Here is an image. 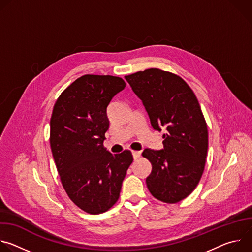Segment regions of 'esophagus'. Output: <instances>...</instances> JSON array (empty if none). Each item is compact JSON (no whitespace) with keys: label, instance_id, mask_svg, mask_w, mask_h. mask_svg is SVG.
I'll list each match as a JSON object with an SVG mask.
<instances>
[{"label":"esophagus","instance_id":"esophagus-1","mask_svg":"<svg viewBox=\"0 0 252 252\" xmlns=\"http://www.w3.org/2000/svg\"><path fill=\"white\" fill-rule=\"evenodd\" d=\"M132 157H133V159H137L139 157H140V152H136V151H132Z\"/></svg>","mask_w":252,"mask_h":252}]
</instances>
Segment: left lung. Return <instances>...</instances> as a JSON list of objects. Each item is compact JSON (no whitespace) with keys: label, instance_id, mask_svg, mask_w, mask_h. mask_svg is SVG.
Returning a JSON list of instances; mask_svg holds the SVG:
<instances>
[{"label":"left lung","instance_id":"8db88e82","mask_svg":"<svg viewBox=\"0 0 252 252\" xmlns=\"http://www.w3.org/2000/svg\"><path fill=\"white\" fill-rule=\"evenodd\" d=\"M141 99L155 129H166L163 150L146 149L152 163L147 186L154 197L176 203L197 187L204 170L208 130L199 102L179 76L152 67L125 77Z\"/></svg>","mask_w":252,"mask_h":252}]
</instances>
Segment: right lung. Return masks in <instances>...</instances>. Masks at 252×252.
Here are the masks:
<instances>
[{
	"mask_svg": "<svg viewBox=\"0 0 252 252\" xmlns=\"http://www.w3.org/2000/svg\"><path fill=\"white\" fill-rule=\"evenodd\" d=\"M126 88L122 78L85 75L58 97L51 118L50 143L67 196L90 214L109 210L118 201L133 158L113 155L103 147L110 122L106 107Z\"/></svg>",
	"mask_w": 252,
	"mask_h": 252,
	"instance_id": "add662e5",
	"label": "right lung"
}]
</instances>
